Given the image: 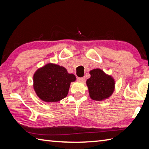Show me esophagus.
Segmentation results:
<instances>
[{
    "label": "esophagus",
    "mask_w": 149,
    "mask_h": 149,
    "mask_svg": "<svg viewBox=\"0 0 149 149\" xmlns=\"http://www.w3.org/2000/svg\"><path fill=\"white\" fill-rule=\"evenodd\" d=\"M77 81H80V82H85V77H78L77 78Z\"/></svg>",
    "instance_id": "obj_1"
}]
</instances>
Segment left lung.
Instances as JSON below:
<instances>
[{"label": "left lung", "instance_id": "obj_1", "mask_svg": "<svg viewBox=\"0 0 149 149\" xmlns=\"http://www.w3.org/2000/svg\"><path fill=\"white\" fill-rule=\"evenodd\" d=\"M90 74L91 77L86 81L90 97L96 101L109 99L115 91V79L100 68L91 70Z\"/></svg>", "mask_w": 149, "mask_h": 149}]
</instances>
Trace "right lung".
<instances>
[{
	"mask_svg": "<svg viewBox=\"0 0 149 149\" xmlns=\"http://www.w3.org/2000/svg\"><path fill=\"white\" fill-rule=\"evenodd\" d=\"M75 80V75L69 74L65 67L49 63L34 72L33 86L41 100L56 102L67 96L70 83Z\"/></svg>",
	"mask_w": 149,
	"mask_h": 149,
	"instance_id": "add662e5",
	"label": "right lung"
}]
</instances>
